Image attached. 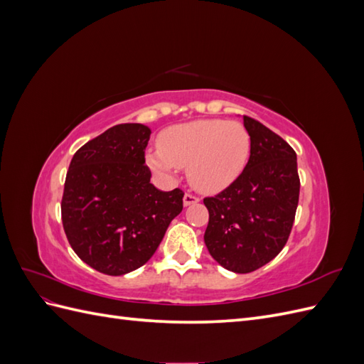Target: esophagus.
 I'll return each instance as SVG.
<instances>
[{"mask_svg":"<svg viewBox=\"0 0 364 364\" xmlns=\"http://www.w3.org/2000/svg\"><path fill=\"white\" fill-rule=\"evenodd\" d=\"M197 202H199V197H196V196H193V194H185V196H183V205H185V206L194 205V203H197Z\"/></svg>","mask_w":364,"mask_h":364,"instance_id":"esophagus-1","label":"esophagus"}]
</instances>
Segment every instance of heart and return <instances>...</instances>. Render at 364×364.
<instances>
[{"instance_id":"heart-1","label":"heart","mask_w":364,"mask_h":364,"mask_svg":"<svg viewBox=\"0 0 364 364\" xmlns=\"http://www.w3.org/2000/svg\"><path fill=\"white\" fill-rule=\"evenodd\" d=\"M250 147L249 132L238 121L196 119L164 130L159 151H149L147 164L165 178H173L174 167H186L197 191L218 193L243 173Z\"/></svg>"}]
</instances>
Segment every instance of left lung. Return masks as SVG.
I'll use <instances>...</instances> for the list:
<instances>
[{"label": "left lung", "instance_id": "8db88e82", "mask_svg": "<svg viewBox=\"0 0 364 364\" xmlns=\"http://www.w3.org/2000/svg\"><path fill=\"white\" fill-rule=\"evenodd\" d=\"M243 123L252 141L246 168L226 190L203 199L208 252L234 273L257 270L282 250L301 188L294 150L259 121L245 115Z\"/></svg>", "mask_w": 364, "mask_h": 364}]
</instances>
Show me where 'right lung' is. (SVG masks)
Here are the masks:
<instances>
[{"label": "right lung", "instance_id": "1", "mask_svg": "<svg viewBox=\"0 0 364 364\" xmlns=\"http://www.w3.org/2000/svg\"><path fill=\"white\" fill-rule=\"evenodd\" d=\"M150 134L138 123L107 129L75 151L65 179L60 208L70 245L87 266L111 277L144 266L183 208L179 188L150 183Z\"/></svg>", "mask_w": 364, "mask_h": 364}]
</instances>
